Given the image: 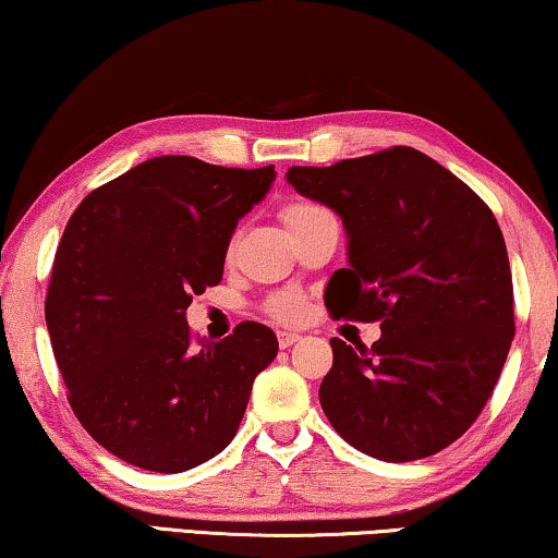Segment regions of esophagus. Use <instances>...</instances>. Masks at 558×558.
<instances>
[{
	"instance_id": "34e87169",
	"label": "esophagus",
	"mask_w": 558,
	"mask_h": 558,
	"mask_svg": "<svg viewBox=\"0 0 558 558\" xmlns=\"http://www.w3.org/2000/svg\"><path fill=\"white\" fill-rule=\"evenodd\" d=\"M298 340H301V336H298V332H288V330H280L278 332V345L280 348H290L293 343H298Z\"/></svg>"
}]
</instances>
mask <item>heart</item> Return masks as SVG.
<instances>
[{"label": "heart", "instance_id": "obj_1", "mask_svg": "<svg viewBox=\"0 0 558 558\" xmlns=\"http://www.w3.org/2000/svg\"><path fill=\"white\" fill-rule=\"evenodd\" d=\"M326 210H320L318 205H311V203H290L288 207H282L280 218L286 222V228H295L301 226V222L315 218V215H320ZM270 313L276 315L278 320H298L301 315L305 313V303L301 295H293V293H286V295H278L272 298L270 303Z\"/></svg>", "mask_w": 558, "mask_h": 558}]
</instances>
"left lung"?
I'll return each mask as SVG.
<instances>
[{
	"instance_id": "left-lung-1",
	"label": "left lung",
	"mask_w": 558,
	"mask_h": 558,
	"mask_svg": "<svg viewBox=\"0 0 558 558\" xmlns=\"http://www.w3.org/2000/svg\"><path fill=\"white\" fill-rule=\"evenodd\" d=\"M286 180L343 220L348 268L326 288L332 318L380 320L371 351L330 338L323 413L380 461L451 446L492 398L517 330L494 213L413 147L290 168Z\"/></svg>"
}]
</instances>
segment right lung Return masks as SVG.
<instances>
[{"label":"right lung","instance_id":"1","mask_svg":"<svg viewBox=\"0 0 558 558\" xmlns=\"http://www.w3.org/2000/svg\"><path fill=\"white\" fill-rule=\"evenodd\" d=\"M276 168L153 157L82 199L54 255L45 318L87 434L137 469L182 473L226 448L278 338L245 320L193 348L187 305L218 286L238 220Z\"/></svg>","mask_w":558,"mask_h":558}]
</instances>
